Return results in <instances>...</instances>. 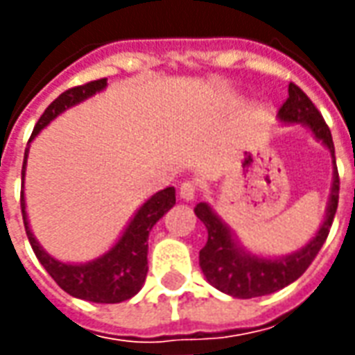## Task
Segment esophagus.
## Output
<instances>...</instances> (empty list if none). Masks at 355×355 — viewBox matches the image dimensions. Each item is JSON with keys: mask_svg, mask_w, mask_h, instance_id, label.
I'll use <instances>...</instances> for the list:
<instances>
[{"mask_svg": "<svg viewBox=\"0 0 355 355\" xmlns=\"http://www.w3.org/2000/svg\"><path fill=\"white\" fill-rule=\"evenodd\" d=\"M196 192H198V188L193 182H182L180 184V190H178V196H180V200L182 201H193L196 200Z\"/></svg>", "mask_w": 355, "mask_h": 355, "instance_id": "esophagus-1", "label": "esophagus"}]
</instances>
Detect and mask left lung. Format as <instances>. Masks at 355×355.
Masks as SVG:
<instances>
[{"label":"left lung","mask_w":355,"mask_h":355,"mask_svg":"<svg viewBox=\"0 0 355 355\" xmlns=\"http://www.w3.org/2000/svg\"><path fill=\"white\" fill-rule=\"evenodd\" d=\"M277 121L282 125H302L312 135L313 140H318L321 146L327 148L333 157V182H331L325 216L315 236L306 245L293 253L266 257L249 251L239 241L236 232L224 223L207 201L198 203L193 213L207 228V243L200 251L201 272L215 289L223 291L224 295H230L234 298L264 297L297 282L325 243L338 205L340 182L336 173L333 137L318 108L295 83H289V98L283 102V106L277 112Z\"/></svg>","instance_id":"8db88e82"}]
</instances>
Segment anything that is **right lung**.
<instances>
[{"mask_svg": "<svg viewBox=\"0 0 355 355\" xmlns=\"http://www.w3.org/2000/svg\"><path fill=\"white\" fill-rule=\"evenodd\" d=\"M108 85V80L91 81L87 85L68 89L58 96L57 101L49 104V108L43 112L40 121L35 123L34 132L30 137L26 150H24V163H22V193H20V207L22 218L30 245L34 249L37 261L47 270V274L58 283L60 289L81 300L96 302V304H117L132 298L146 282L148 274V236L154 228V224L162 218L169 209L175 205V188L169 186L165 190L155 192L140 205L129 223L125 224L123 232L119 234L116 243L108 251L98 254L96 259L87 262H62L55 259L42 247L30 228L26 211V198H24V177H26L28 154L30 144L40 132L55 121L66 110L78 106L81 102L102 93Z\"/></svg>", "mask_w": 355, "mask_h": 355, "instance_id": "add662e5", "label": "right lung"}]
</instances>
